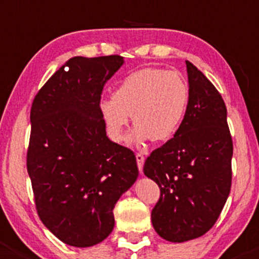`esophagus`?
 Returning <instances> with one entry per match:
<instances>
[{
	"instance_id": "34e87169",
	"label": "esophagus",
	"mask_w": 259,
	"mask_h": 259,
	"mask_svg": "<svg viewBox=\"0 0 259 259\" xmlns=\"http://www.w3.org/2000/svg\"><path fill=\"white\" fill-rule=\"evenodd\" d=\"M135 157H137V163H138V168H139V171L141 172H143V165H144V156L141 153H137L135 154Z\"/></svg>"
}]
</instances>
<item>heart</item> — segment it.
Listing matches in <instances>:
<instances>
[{
  "mask_svg": "<svg viewBox=\"0 0 259 259\" xmlns=\"http://www.w3.org/2000/svg\"><path fill=\"white\" fill-rule=\"evenodd\" d=\"M189 87L178 72L146 67L127 75L113 98L101 101L100 110L107 133L116 143L124 141L130 115L137 124L130 141L165 142L180 127L189 105Z\"/></svg>",
  "mask_w": 259,
  "mask_h": 259,
  "instance_id": "1",
  "label": "heart"
}]
</instances>
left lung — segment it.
Returning a JSON list of instances; mask_svg holds the SVG:
<instances>
[{
  "label": "left lung",
  "mask_w": 259,
  "mask_h": 259,
  "mask_svg": "<svg viewBox=\"0 0 259 259\" xmlns=\"http://www.w3.org/2000/svg\"><path fill=\"white\" fill-rule=\"evenodd\" d=\"M187 71L190 96L184 120L143 167L161 190L152 225L172 243L204 235L219 219L231 188L233 139L226 106L213 84L189 61Z\"/></svg>",
  "instance_id": "left-lung-1"
}]
</instances>
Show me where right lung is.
<instances>
[{
	"mask_svg": "<svg viewBox=\"0 0 259 259\" xmlns=\"http://www.w3.org/2000/svg\"><path fill=\"white\" fill-rule=\"evenodd\" d=\"M122 64L117 55L72 57L31 105L26 168L38 216L71 246L96 245L110 235L113 207L139 175L133 151L106 135L100 110L103 87Z\"/></svg>",
	"mask_w": 259,
	"mask_h": 259,
	"instance_id": "obj_1",
	"label": "right lung"
}]
</instances>
